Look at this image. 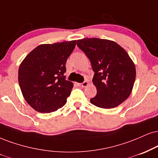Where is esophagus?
<instances>
[{
    "instance_id": "esophagus-1",
    "label": "esophagus",
    "mask_w": 158,
    "mask_h": 158,
    "mask_svg": "<svg viewBox=\"0 0 158 158\" xmlns=\"http://www.w3.org/2000/svg\"><path fill=\"white\" fill-rule=\"evenodd\" d=\"M77 85H79L80 87H82V88H84V87H86L87 85H89V83L87 81H84V82L82 83H77Z\"/></svg>"
}]
</instances>
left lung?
Wrapping results in <instances>:
<instances>
[{"label":"left lung","instance_id":"1","mask_svg":"<svg viewBox=\"0 0 158 158\" xmlns=\"http://www.w3.org/2000/svg\"><path fill=\"white\" fill-rule=\"evenodd\" d=\"M77 45L90 60L97 95L90 102L101 108H113L129 97L135 83V64L125 50L114 41L86 38Z\"/></svg>","mask_w":158,"mask_h":158}]
</instances>
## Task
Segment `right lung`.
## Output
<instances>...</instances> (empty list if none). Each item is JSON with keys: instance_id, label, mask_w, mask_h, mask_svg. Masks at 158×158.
Wrapping results in <instances>:
<instances>
[{"instance_id": "add662e5", "label": "right lung", "mask_w": 158, "mask_h": 158, "mask_svg": "<svg viewBox=\"0 0 158 158\" xmlns=\"http://www.w3.org/2000/svg\"><path fill=\"white\" fill-rule=\"evenodd\" d=\"M76 40L40 44L21 62L19 85L28 104L41 113H51L63 107L73 88L66 81V62Z\"/></svg>"}]
</instances>
